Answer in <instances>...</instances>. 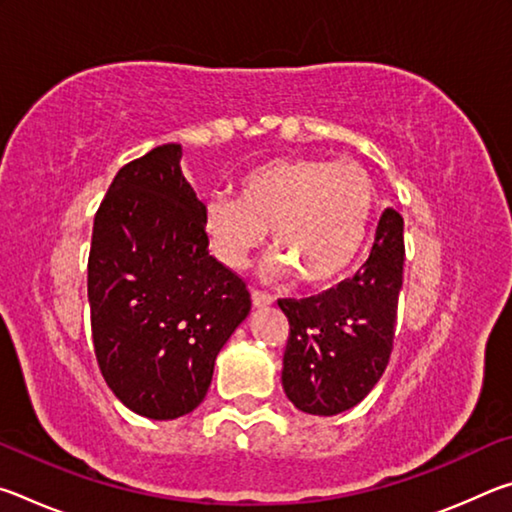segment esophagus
<instances>
[{
	"label": "esophagus",
	"mask_w": 512,
	"mask_h": 512,
	"mask_svg": "<svg viewBox=\"0 0 512 512\" xmlns=\"http://www.w3.org/2000/svg\"><path fill=\"white\" fill-rule=\"evenodd\" d=\"M250 298H253V307H257V309L273 305V298L268 296V293H264V291L253 289V291H250Z\"/></svg>",
	"instance_id": "esophagus-1"
}]
</instances>
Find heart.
Instances as JSON below:
<instances>
[{"label": "heart", "mask_w": 512, "mask_h": 512, "mask_svg": "<svg viewBox=\"0 0 512 512\" xmlns=\"http://www.w3.org/2000/svg\"><path fill=\"white\" fill-rule=\"evenodd\" d=\"M375 185L354 162L280 158L246 171L237 198L216 194L203 207V232L214 257L244 266L264 244L266 230L277 253L275 275H298L323 287L348 271L368 239Z\"/></svg>", "instance_id": "b5f03b06"}]
</instances>
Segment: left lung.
Returning a JSON list of instances; mask_svg holds the SVG:
<instances>
[{"label":"left lung","mask_w":512,"mask_h":512,"mask_svg":"<svg viewBox=\"0 0 512 512\" xmlns=\"http://www.w3.org/2000/svg\"><path fill=\"white\" fill-rule=\"evenodd\" d=\"M402 271L404 219L386 210L352 280L307 300L277 302L291 325L282 388L296 409L336 415L375 388L391 357Z\"/></svg>","instance_id":"8db88e82"}]
</instances>
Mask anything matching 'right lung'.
Instances as JSON below:
<instances>
[{
	"mask_svg": "<svg viewBox=\"0 0 512 512\" xmlns=\"http://www.w3.org/2000/svg\"><path fill=\"white\" fill-rule=\"evenodd\" d=\"M180 158V144H162L119 169L94 216L88 262L101 375L151 420L205 400L216 354L250 311L244 280L207 250L205 203Z\"/></svg>",
	"mask_w": 512,
	"mask_h": 512,
	"instance_id": "right-lung-1",
	"label": "right lung"
}]
</instances>
